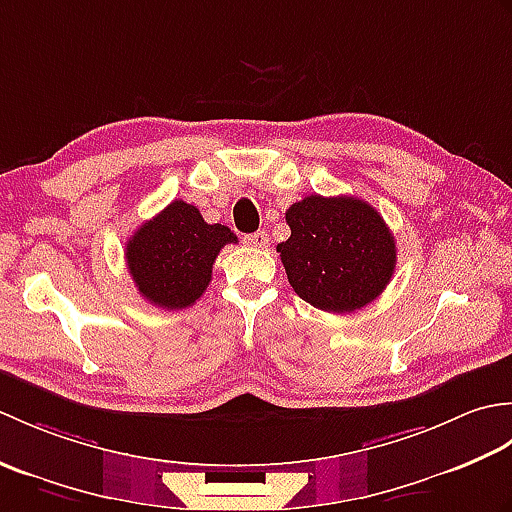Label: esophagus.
Returning <instances> with one entry per match:
<instances>
[{"instance_id":"1","label":"esophagus","mask_w":512,"mask_h":512,"mask_svg":"<svg viewBox=\"0 0 512 512\" xmlns=\"http://www.w3.org/2000/svg\"><path fill=\"white\" fill-rule=\"evenodd\" d=\"M268 242H270V239H268L266 231H257V233L244 235V244L250 246V248H266Z\"/></svg>"}]
</instances>
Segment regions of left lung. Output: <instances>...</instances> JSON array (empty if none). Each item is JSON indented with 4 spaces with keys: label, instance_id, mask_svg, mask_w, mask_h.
Listing matches in <instances>:
<instances>
[{
    "label": "left lung",
    "instance_id": "obj_1",
    "mask_svg": "<svg viewBox=\"0 0 512 512\" xmlns=\"http://www.w3.org/2000/svg\"><path fill=\"white\" fill-rule=\"evenodd\" d=\"M290 237L277 244L292 290L310 306L343 314L365 308L389 284L396 239L367 202L308 195L286 211Z\"/></svg>",
    "mask_w": 512,
    "mask_h": 512
}]
</instances>
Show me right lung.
<instances>
[{"instance_id":"right-lung-1","label":"right lung","mask_w":512,"mask_h":512,"mask_svg":"<svg viewBox=\"0 0 512 512\" xmlns=\"http://www.w3.org/2000/svg\"><path fill=\"white\" fill-rule=\"evenodd\" d=\"M237 237L224 224H206L193 204L173 200L129 237L125 259L140 295L165 310H182L202 297L213 262Z\"/></svg>"}]
</instances>
